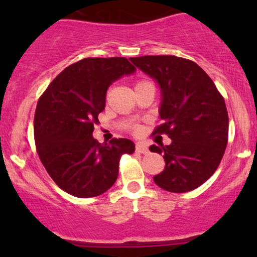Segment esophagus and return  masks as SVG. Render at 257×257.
Returning <instances> with one entry per match:
<instances>
[{
    "label": "esophagus",
    "mask_w": 257,
    "mask_h": 257,
    "mask_svg": "<svg viewBox=\"0 0 257 257\" xmlns=\"http://www.w3.org/2000/svg\"><path fill=\"white\" fill-rule=\"evenodd\" d=\"M136 150L138 153H142V154H147L148 152H149V149H148V147L143 143H138L136 145Z\"/></svg>",
    "instance_id": "obj_1"
}]
</instances>
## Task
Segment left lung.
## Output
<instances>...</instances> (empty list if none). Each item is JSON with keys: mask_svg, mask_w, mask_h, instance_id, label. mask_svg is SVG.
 <instances>
[{"mask_svg": "<svg viewBox=\"0 0 257 257\" xmlns=\"http://www.w3.org/2000/svg\"><path fill=\"white\" fill-rule=\"evenodd\" d=\"M131 61L159 83L163 123L153 134H167L172 139L169 145H150V152L165 160L154 183L170 193L194 190L214 174L226 149L229 115L224 97L190 59L144 56Z\"/></svg>", "mask_w": 257, "mask_h": 257, "instance_id": "8db88e82", "label": "left lung"}]
</instances>
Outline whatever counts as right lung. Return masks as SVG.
Returning <instances> with one entry per match:
<instances>
[{"instance_id":"obj_1","label":"right lung","mask_w":257,"mask_h":257,"mask_svg":"<svg viewBox=\"0 0 257 257\" xmlns=\"http://www.w3.org/2000/svg\"><path fill=\"white\" fill-rule=\"evenodd\" d=\"M136 72L124 57L84 58L61 72L38 99L35 142L54 183L77 198H93L115 183L119 160L133 154L129 139L99 143L92 137L114 80Z\"/></svg>"}]
</instances>
